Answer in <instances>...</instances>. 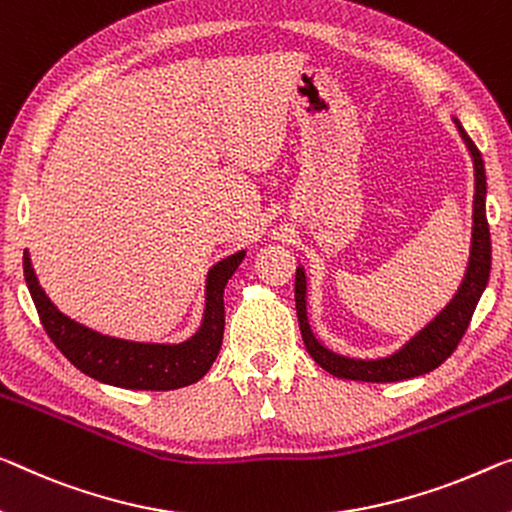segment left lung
Here are the masks:
<instances>
[{
    "label": "left lung",
    "instance_id": "8db88e82",
    "mask_svg": "<svg viewBox=\"0 0 512 512\" xmlns=\"http://www.w3.org/2000/svg\"><path fill=\"white\" fill-rule=\"evenodd\" d=\"M455 128H458L462 141H465L467 151L474 162V215H471V247H469V261L465 277H462L458 290L451 300L446 302L442 311L432 318L428 325H423L419 332L407 338L396 352L387 357L377 359H359V357H345L338 352L329 350L322 345L313 329L309 325V311H306V272L304 265H297L295 272V306H297V320H300L302 338L306 350L313 357V361L327 373L341 380H355V382H400L412 380V377L426 375L442 366L444 361L453 355L458 348L462 334L467 332L469 320L474 316V309L478 300H481L483 290L490 279V265H492V245H490V229H487L485 217V196H487V183H485V164L483 157L478 153L474 141L462 128L458 119Z\"/></svg>",
    "mask_w": 512,
    "mask_h": 512
}]
</instances>
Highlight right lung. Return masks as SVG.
Segmentation results:
<instances>
[{"instance_id": "right-lung-1", "label": "right lung", "mask_w": 512, "mask_h": 512, "mask_svg": "<svg viewBox=\"0 0 512 512\" xmlns=\"http://www.w3.org/2000/svg\"><path fill=\"white\" fill-rule=\"evenodd\" d=\"M247 249L222 258L208 270L206 304L196 332L180 343H148L100 334L61 313L47 297L25 249V281L38 316L64 357L93 380L121 389L169 391L199 382L217 359L224 338V288Z\"/></svg>"}]
</instances>
